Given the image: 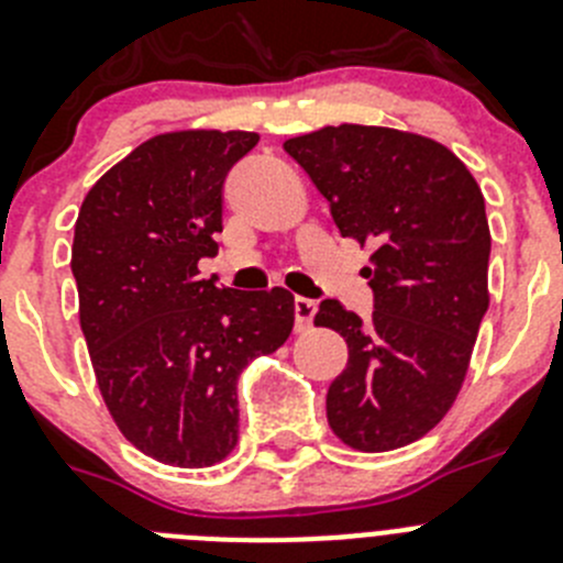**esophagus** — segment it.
<instances>
[{
	"instance_id": "esophagus-1",
	"label": "esophagus",
	"mask_w": 563,
	"mask_h": 563,
	"mask_svg": "<svg viewBox=\"0 0 563 563\" xmlns=\"http://www.w3.org/2000/svg\"><path fill=\"white\" fill-rule=\"evenodd\" d=\"M318 303L309 301V298H296V332H309L312 327V318H316Z\"/></svg>"
}]
</instances>
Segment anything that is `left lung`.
<instances>
[{
  "mask_svg": "<svg viewBox=\"0 0 563 563\" xmlns=\"http://www.w3.org/2000/svg\"><path fill=\"white\" fill-rule=\"evenodd\" d=\"M285 151L340 234L374 245L368 321L334 298L316 312V327L349 345L327 394L329 427L352 450H399L450 412L466 379L492 301L483 192L450 147L412 131L345 122L287 139Z\"/></svg>",
  "mask_w": 563,
  "mask_h": 563,
  "instance_id": "1",
  "label": "left lung"
}]
</instances>
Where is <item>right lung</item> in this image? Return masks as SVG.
Here are the masks:
<instances>
[{"label":"right lung","mask_w":563,"mask_h":563,"mask_svg":"<svg viewBox=\"0 0 563 563\" xmlns=\"http://www.w3.org/2000/svg\"><path fill=\"white\" fill-rule=\"evenodd\" d=\"M260 142L251 131L187 128L142 142L80 206L71 273L102 401L153 461L214 466L236 446V379L290 338L285 287L240 292L200 278L218 254L223 180Z\"/></svg>","instance_id":"obj_1"}]
</instances>
